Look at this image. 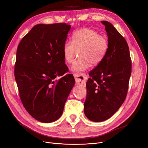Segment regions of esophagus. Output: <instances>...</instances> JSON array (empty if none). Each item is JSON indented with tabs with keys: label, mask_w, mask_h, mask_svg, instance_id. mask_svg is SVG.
<instances>
[{
	"label": "esophagus",
	"mask_w": 148,
	"mask_h": 148,
	"mask_svg": "<svg viewBox=\"0 0 148 148\" xmlns=\"http://www.w3.org/2000/svg\"><path fill=\"white\" fill-rule=\"evenodd\" d=\"M75 82L77 85H84L86 79V75L84 73L74 74Z\"/></svg>",
	"instance_id": "1"
}]
</instances>
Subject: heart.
<instances>
[{"label":"heart","mask_w":148,"mask_h":148,"mask_svg":"<svg viewBox=\"0 0 148 148\" xmlns=\"http://www.w3.org/2000/svg\"><path fill=\"white\" fill-rule=\"evenodd\" d=\"M72 42H66L63 47V56L66 63H72L76 50H80L81 59L75 60L71 68L74 72L85 71L92 63H100L106 54L108 42L106 38L98 31L89 28L75 31L71 36Z\"/></svg>","instance_id":"obj_1"}]
</instances>
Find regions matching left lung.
I'll list each match as a JSON object with an SVG mask.
<instances>
[{
    "label": "left lung",
    "instance_id": "obj_1",
    "mask_svg": "<svg viewBox=\"0 0 148 148\" xmlns=\"http://www.w3.org/2000/svg\"><path fill=\"white\" fill-rule=\"evenodd\" d=\"M108 37V49L103 60L93 69L86 82L84 112L91 121L100 122L111 117L126 99L131 74L127 43L108 21H101Z\"/></svg>",
    "mask_w": 148,
    "mask_h": 148
}]
</instances>
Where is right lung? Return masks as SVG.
Wrapping results in <instances>:
<instances>
[{"mask_svg": "<svg viewBox=\"0 0 148 148\" xmlns=\"http://www.w3.org/2000/svg\"><path fill=\"white\" fill-rule=\"evenodd\" d=\"M71 25L37 24L18 45L14 75L19 95L28 112L42 123L58 120L74 86L63 56Z\"/></svg>", "mask_w": 148, "mask_h": 148, "instance_id": "right-lung-1", "label": "right lung"}]
</instances>
